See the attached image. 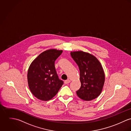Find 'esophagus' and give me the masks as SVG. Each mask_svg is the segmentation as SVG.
<instances>
[{"mask_svg":"<svg viewBox=\"0 0 131 131\" xmlns=\"http://www.w3.org/2000/svg\"><path fill=\"white\" fill-rule=\"evenodd\" d=\"M70 82V80L69 79H68V80H65L64 81V83L65 84H68Z\"/></svg>","mask_w":131,"mask_h":131,"instance_id":"obj_1","label":"esophagus"}]
</instances>
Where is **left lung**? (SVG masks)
Returning <instances> with one entry per match:
<instances>
[{
    "label": "left lung",
    "mask_w": 131,
    "mask_h": 131,
    "mask_svg": "<svg viewBox=\"0 0 131 131\" xmlns=\"http://www.w3.org/2000/svg\"><path fill=\"white\" fill-rule=\"evenodd\" d=\"M70 54L80 70L81 87L76 91L77 96L84 101L96 99L101 93L105 81L101 63L94 55L82 51H72Z\"/></svg>",
    "instance_id": "obj_1"
}]
</instances>
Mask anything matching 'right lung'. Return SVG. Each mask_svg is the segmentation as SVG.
I'll use <instances>...</instances> for the list:
<instances>
[{"label": "right lung", "mask_w": 131, "mask_h": 131, "mask_svg": "<svg viewBox=\"0 0 131 131\" xmlns=\"http://www.w3.org/2000/svg\"><path fill=\"white\" fill-rule=\"evenodd\" d=\"M62 52L61 50H47L35 59L29 66L27 75L29 87L31 93L40 100H51L63 84L55 67V61Z\"/></svg>", "instance_id": "right-lung-1"}]
</instances>
